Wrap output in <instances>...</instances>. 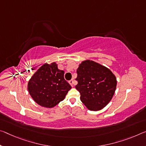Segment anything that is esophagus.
<instances>
[{
	"label": "esophagus",
	"instance_id": "1",
	"mask_svg": "<svg viewBox=\"0 0 146 146\" xmlns=\"http://www.w3.org/2000/svg\"><path fill=\"white\" fill-rule=\"evenodd\" d=\"M69 84H70V85L71 86V87H73V86H74V81H73V80H69Z\"/></svg>",
	"mask_w": 146,
	"mask_h": 146
}]
</instances>
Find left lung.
I'll return each mask as SVG.
<instances>
[{"label":"left lung","mask_w":146,"mask_h":146,"mask_svg":"<svg viewBox=\"0 0 146 146\" xmlns=\"http://www.w3.org/2000/svg\"><path fill=\"white\" fill-rule=\"evenodd\" d=\"M77 73L75 88L80 94V101L90 110L103 109L115 93V76L108 68L90 60L82 61Z\"/></svg>","instance_id":"8db88e82"}]
</instances>
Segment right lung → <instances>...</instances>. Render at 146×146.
I'll use <instances>...</instances> for the list:
<instances>
[{
	"mask_svg": "<svg viewBox=\"0 0 146 146\" xmlns=\"http://www.w3.org/2000/svg\"><path fill=\"white\" fill-rule=\"evenodd\" d=\"M64 75L56 62L41 66L28 82L27 89L33 100L45 108H53L63 101L71 88Z\"/></svg>",
	"mask_w": 146,
	"mask_h": 146,
	"instance_id": "obj_1",
	"label": "right lung"
}]
</instances>
